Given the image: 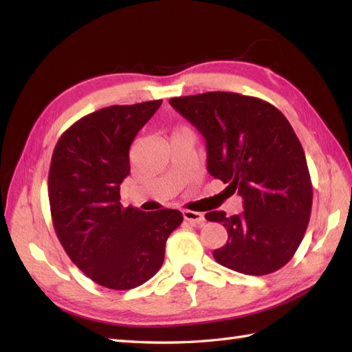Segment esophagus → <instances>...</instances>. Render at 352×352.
<instances>
[{"label":"esophagus","mask_w":352,"mask_h":352,"mask_svg":"<svg viewBox=\"0 0 352 352\" xmlns=\"http://www.w3.org/2000/svg\"><path fill=\"white\" fill-rule=\"evenodd\" d=\"M184 219L188 221L192 226H201L206 219H204V214L199 213V212H193V210H184L183 212Z\"/></svg>","instance_id":"1"}]
</instances>
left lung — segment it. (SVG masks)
<instances>
[{
	"instance_id": "8db88e82",
	"label": "left lung",
	"mask_w": 352,
	"mask_h": 352,
	"mask_svg": "<svg viewBox=\"0 0 352 352\" xmlns=\"http://www.w3.org/2000/svg\"><path fill=\"white\" fill-rule=\"evenodd\" d=\"M169 104L206 138L207 169L243 198V212H208L228 241L213 257L246 275L278 271L307 230L313 186L300 139L271 102L234 92L170 98Z\"/></svg>"
}]
</instances>
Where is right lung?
<instances>
[{"label": "right lung", "mask_w": 352, "mask_h": 352, "mask_svg": "<svg viewBox=\"0 0 352 352\" xmlns=\"http://www.w3.org/2000/svg\"><path fill=\"white\" fill-rule=\"evenodd\" d=\"M160 106L154 100L96 110L74 122L52 153V226L72 263L102 287L129 290L154 276L183 222L178 210L144 213L119 201L131 142Z\"/></svg>", "instance_id": "add662e5"}]
</instances>
